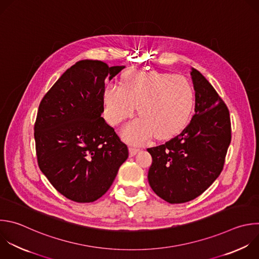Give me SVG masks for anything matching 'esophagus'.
Returning <instances> with one entry per match:
<instances>
[{
    "mask_svg": "<svg viewBox=\"0 0 259 259\" xmlns=\"http://www.w3.org/2000/svg\"><path fill=\"white\" fill-rule=\"evenodd\" d=\"M140 151V148H136V147H129V153L130 156H134L137 152Z\"/></svg>",
    "mask_w": 259,
    "mask_h": 259,
    "instance_id": "1",
    "label": "esophagus"
}]
</instances>
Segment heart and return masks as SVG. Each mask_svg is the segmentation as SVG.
Listing matches in <instances>:
<instances>
[{
    "instance_id": "b5f03b06",
    "label": "heart",
    "mask_w": 259,
    "mask_h": 259,
    "mask_svg": "<svg viewBox=\"0 0 259 259\" xmlns=\"http://www.w3.org/2000/svg\"><path fill=\"white\" fill-rule=\"evenodd\" d=\"M104 105L106 119L114 126L131 117L138 107L140 118L127 124L122 135L139 144L153 135L166 139L178 133L191 115L194 92L181 75L133 70L125 74L123 86H106Z\"/></svg>"
}]
</instances>
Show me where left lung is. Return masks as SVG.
Here are the masks:
<instances>
[{
  "label": "left lung",
  "mask_w": 259,
  "mask_h": 259,
  "mask_svg": "<svg viewBox=\"0 0 259 259\" xmlns=\"http://www.w3.org/2000/svg\"><path fill=\"white\" fill-rule=\"evenodd\" d=\"M195 114L187 127L164 144L147 148L152 163L148 182L168 203H184L202 194L220 176L231 143L230 113L212 85L191 69Z\"/></svg>",
  "instance_id": "left-lung-1"
}]
</instances>
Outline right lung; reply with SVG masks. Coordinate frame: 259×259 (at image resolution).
<instances>
[{"instance_id": "add662e5", "label": "right lung", "mask_w": 259, "mask_h": 259, "mask_svg": "<svg viewBox=\"0 0 259 259\" xmlns=\"http://www.w3.org/2000/svg\"><path fill=\"white\" fill-rule=\"evenodd\" d=\"M125 66L82 60L41 100L34 124L40 170L62 195L93 202L112 186L128 147L102 117L105 81Z\"/></svg>"}]
</instances>
